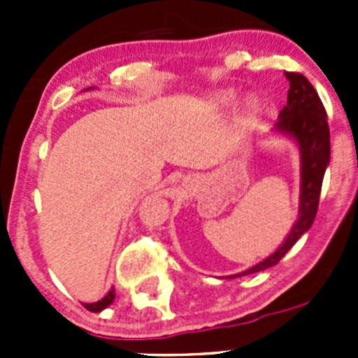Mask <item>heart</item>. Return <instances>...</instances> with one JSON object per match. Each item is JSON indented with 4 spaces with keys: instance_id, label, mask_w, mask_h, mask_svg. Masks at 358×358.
<instances>
[{
    "instance_id": "heart-1",
    "label": "heart",
    "mask_w": 358,
    "mask_h": 358,
    "mask_svg": "<svg viewBox=\"0 0 358 358\" xmlns=\"http://www.w3.org/2000/svg\"><path fill=\"white\" fill-rule=\"evenodd\" d=\"M234 100H236V95H234L232 92H220L213 96L211 103H213V107H230L234 103ZM246 107H248V110H251V112L259 110V100L249 99Z\"/></svg>"
}]
</instances>
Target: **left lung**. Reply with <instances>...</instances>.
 <instances>
[{"instance_id": "1", "label": "left lung", "mask_w": 358, "mask_h": 358, "mask_svg": "<svg viewBox=\"0 0 358 358\" xmlns=\"http://www.w3.org/2000/svg\"><path fill=\"white\" fill-rule=\"evenodd\" d=\"M289 79L287 106L280 110L275 131L289 135L298 142L301 154V192H299V218L294 223L284 244L273 255L251 266L246 272L236 273L234 277L262 272L277 265L284 258L296 241L312 227L319 209L320 189H322L324 173L331 159V140L327 114L317 95L312 83L299 72H286Z\"/></svg>"}]
</instances>
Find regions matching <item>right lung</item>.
Listing matches in <instances>:
<instances>
[{
  "label": "right lung",
  "mask_w": 358,
  "mask_h": 358,
  "mask_svg": "<svg viewBox=\"0 0 358 358\" xmlns=\"http://www.w3.org/2000/svg\"><path fill=\"white\" fill-rule=\"evenodd\" d=\"M114 298H115V291L110 289L109 292H107V296H103V298L100 299V301H96V303H83V305H85L86 310H90V312H95L96 313V312H102L103 308H107V306H109L110 303L114 301Z\"/></svg>",
  "instance_id": "obj_1"
}]
</instances>
